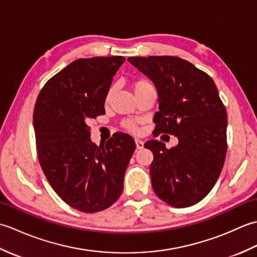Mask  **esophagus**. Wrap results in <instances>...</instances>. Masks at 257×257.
Wrapping results in <instances>:
<instances>
[{
  "mask_svg": "<svg viewBox=\"0 0 257 257\" xmlns=\"http://www.w3.org/2000/svg\"><path fill=\"white\" fill-rule=\"evenodd\" d=\"M135 143H136V147H137V149H143L144 148V141L143 140L135 139Z\"/></svg>",
  "mask_w": 257,
  "mask_h": 257,
  "instance_id": "34e87169",
  "label": "esophagus"
}]
</instances>
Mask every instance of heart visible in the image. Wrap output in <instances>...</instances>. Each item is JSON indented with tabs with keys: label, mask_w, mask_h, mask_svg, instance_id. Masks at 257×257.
<instances>
[{
	"label": "heart",
	"mask_w": 257,
	"mask_h": 257,
	"mask_svg": "<svg viewBox=\"0 0 257 257\" xmlns=\"http://www.w3.org/2000/svg\"><path fill=\"white\" fill-rule=\"evenodd\" d=\"M148 85H151V84L149 83V81H147V80H138V81H136V83L134 84V90H135V92H136L138 89L143 88V87L148 86ZM113 89H114L113 87H111V88L109 89L108 94H107V97H106L107 100H108L109 98H110V96L112 95ZM123 125H124L125 129L129 130V132H133V133H137V132H138L137 125H136L133 121H130V120H127V121H124V122H123Z\"/></svg>",
	"instance_id": "obj_1"
}]
</instances>
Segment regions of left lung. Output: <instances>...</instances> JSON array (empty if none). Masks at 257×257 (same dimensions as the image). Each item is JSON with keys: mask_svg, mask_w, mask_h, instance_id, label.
Masks as SVG:
<instances>
[{"mask_svg": "<svg viewBox=\"0 0 257 257\" xmlns=\"http://www.w3.org/2000/svg\"><path fill=\"white\" fill-rule=\"evenodd\" d=\"M128 62L157 88L155 132L179 140L171 149L158 140L145 144L154 154L152 189L173 207L198 203L219 179L227 149L226 110L214 81L179 57H129Z\"/></svg>", "mask_w": 257, "mask_h": 257, "instance_id": "8db88e82", "label": "left lung"}]
</instances>
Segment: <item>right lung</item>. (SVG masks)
<instances>
[{
  "label": "right lung",
  "instance_id": "1",
  "mask_svg": "<svg viewBox=\"0 0 257 257\" xmlns=\"http://www.w3.org/2000/svg\"><path fill=\"white\" fill-rule=\"evenodd\" d=\"M122 56L79 58L43 87L34 108L36 149L46 179L64 202L95 213L107 209L123 190L136 149L132 136L117 133L98 147L88 121L105 113L112 77Z\"/></svg>",
  "mask_w": 257,
  "mask_h": 257
}]
</instances>
